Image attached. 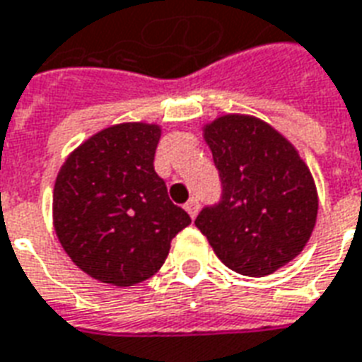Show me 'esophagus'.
Instances as JSON below:
<instances>
[{"label": "esophagus", "mask_w": 362, "mask_h": 362, "mask_svg": "<svg viewBox=\"0 0 362 362\" xmlns=\"http://www.w3.org/2000/svg\"><path fill=\"white\" fill-rule=\"evenodd\" d=\"M185 210L189 211V216L194 219L198 216V210H200V202H198V198H191L189 202L185 204Z\"/></svg>", "instance_id": "obj_1"}]
</instances>
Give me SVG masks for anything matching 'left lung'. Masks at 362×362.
I'll use <instances>...</instances> for the list:
<instances>
[{"instance_id": "left-lung-1", "label": "left lung", "mask_w": 362, "mask_h": 362, "mask_svg": "<svg viewBox=\"0 0 362 362\" xmlns=\"http://www.w3.org/2000/svg\"><path fill=\"white\" fill-rule=\"evenodd\" d=\"M223 185L221 202L204 208L197 225L235 273L267 276L301 254L319 214L311 171L290 141L248 114L204 124Z\"/></svg>"}]
</instances>
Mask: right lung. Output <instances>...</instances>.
I'll list each match as a JSON object with an SVG mask.
<instances>
[{
  "instance_id": "right-lung-1",
  "label": "right lung",
  "mask_w": 362,
  "mask_h": 362,
  "mask_svg": "<svg viewBox=\"0 0 362 362\" xmlns=\"http://www.w3.org/2000/svg\"><path fill=\"white\" fill-rule=\"evenodd\" d=\"M162 127L124 122L68 154L53 189V227L78 267L112 286L158 273L171 238L191 217L171 202L154 171Z\"/></svg>"
}]
</instances>
